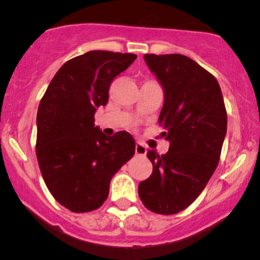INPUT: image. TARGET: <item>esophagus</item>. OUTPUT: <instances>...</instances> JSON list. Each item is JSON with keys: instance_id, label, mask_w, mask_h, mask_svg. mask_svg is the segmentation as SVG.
Here are the masks:
<instances>
[{"instance_id": "obj_1", "label": "esophagus", "mask_w": 260, "mask_h": 260, "mask_svg": "<svg viewBox=\"0 0 260 260\" xmlns=\"http://www.w3.org/2000/svg\"><path fill=\"white\" fill-rule=\"evenodd\" d=\"M147 153V147L143 143L137 142L136 145V154H140V156H146Z\"/></svg>"}]
</instances>
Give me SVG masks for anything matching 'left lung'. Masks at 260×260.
Returning <instances> with one entry per match:
<instances>
[{"label":"left lung","instance_id":"8db88e82","mask_svg":"<svg viewBox=\"0 0 260 260\" xmlns=\"http://www.w3.org/2000/svg\"><path fill=\"white\" fill-rule=\"evenodd\" d=\"M145 61L164 88L158 122L169 152H147L152 175L140 182L138 195L148 210L182 211L198 199L216 170L226 135L228 115L215 77L180 54H146Z\"/></svg>","mask_w":260,"mask_h":260}]
</instances>
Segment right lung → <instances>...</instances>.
<instances>
[{
  "label": "right lung",
  "instance_id": "right-lung-1",
  "mask_svg": "<svg viewBox=\"0 0 260 260\" xmlns=\"http://www.w3.org/2000/svg\"><path fill=\"white\" fill-rule=\"evenodd\" d=\"M136 57L103 50L74 57L57 70L39 104V167L55 200L70 211L101 208L112 177L135 154L129 133L108 137L94 125V114L108 103L114 78Z\"/></svg>",
  "mask_w": 260,
  "mask_h": 260
}]
</instances>
